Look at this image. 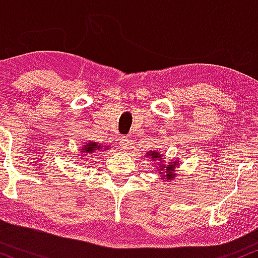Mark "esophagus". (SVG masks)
Here are the masks:
<instances>
[{
    "label": "esophagus",
    "instance_id": "esophagus-1",
    "mask_svg": "<svg viewBox=\"0 0 258 258\" xmlns=\"http://www.w3.org/2000/svg\"><path fill=\"white\" fill-rule=\"evenodd\" d=\"M120 146L123 150H129L130 146H132V141L128 140V139H123V140H121Z\"/></svg>",
    "mask_w": 258,
    "mask_h": 258
}]
</instances>
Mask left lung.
<instances>
[{"mask_svg":"<svg viewBox=\"0 0 258 258\" xmlns=\"http://www.w3.org/2000/svg\"><path fill=\"white\" fill-rule=\"evenodd\" d=\"M146 156H150L153 161L155 160L158 161V163L156 164V169L158 170V173H160L162 179H167L168 183L174 180V178H175L174 172H175V167L178 166V163H179L178 161L168 162V163L166 164L163 160H161L162 153L157 152V151H150L149 153H146Z\"/></svg>","mask_w":258,"mask_h":258,"instance_id":"left-lung-1","label":"left lung"}]
</instances>
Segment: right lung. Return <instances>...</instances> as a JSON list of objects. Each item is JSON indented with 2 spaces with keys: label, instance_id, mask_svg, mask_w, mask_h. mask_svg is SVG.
Listing matches in <instances>:
<instances>
[{
  "label": "right lung",
  "instance_id": "right-lung-1",
  "mask_svg": "<svg viewBox=\"0 0 258 258\" xmlns=\"http://www.w3.org/2000/svg\"><path fill=\"white\" fill-rule=\"evenodd\" d=\"M103 150H107V146L103 147L101 146L100 144H96V143H86V145H84V146L82 147V152L83 153H88V155H92L94 152H97V151H102Z\"/></svg>",
  "mask_w": 258,
  "mask_h": 258
}]
</instances>
